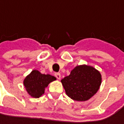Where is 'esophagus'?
Returning a JSON list of instances; mask_svg holds the SVG:
<instances>
[{
	"label": "esophagus",
	"instance_id": "1",
	"mask_svg": "<svg viewBox=\"0 0 124 124\" xmlns=\"http://www.w3.org/2000/svg\"><path fill=\"white\" fill-rule=\"evenodd\" d=\"M55 77H56L58 80H60V78H61V75H60V73H55Z\"/></svg>",
	"mask_w": 124,
	"mask_h": 124
}]
</instances>
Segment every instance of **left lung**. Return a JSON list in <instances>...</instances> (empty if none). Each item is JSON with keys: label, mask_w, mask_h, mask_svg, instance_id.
<instances>
[{"label": "left lung", "mask_w": 124, "mask_h": 124, "mask_svg": "<svg viewBox=\"0 0 124 124\" xmlns=\"http://www.w3.org/2000/svg\"><path fill=\"white\" fill-rule=\"evenodd\" d=\"M101 82V73L87 64L76 66L68 76L61 80L67 95L76 101L90 99L99 89Z\"/></svg>", "instance_id": "8db88e82"}]
</instances>
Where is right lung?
<instances>
[{
    "label": "right lung",
    "mask_w": 124,
    "mask_h": 124,
    "mask_svg": "<svg viewBox=\"0 0 124 124\" xmlns=\"http://www.w3.org/2000/svg\"><path fill=\"white\" fill-rule=\"evenodd\" d=\"M56 78L50 74H42L34 69L23 80V85L27 93L32 98H39L45 92V89Z\"/></svg>",
    "instance_id": "right-lung-1"
}]
</instances>
